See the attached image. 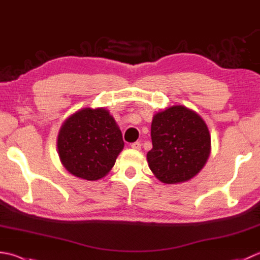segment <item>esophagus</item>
Segmentation results:
<instances>
[{
  "label": "esophagus",
  "mask_w": 260,
  "mask_h": 260,
  "mask_svg": "<svg viewBox=\"0 0 260 260\" xmlns=\"http://www.w3.org/2000/svg\"><path fill=\"white\" fill-rule=\"evenodd\" d=\"M131 147H132V149H133V150L139 151V150H141L142 145H141L140 142H134V143H132V144H131Z\"/></svg>",
  "instance_id": "obj_1"
}]
</instances>
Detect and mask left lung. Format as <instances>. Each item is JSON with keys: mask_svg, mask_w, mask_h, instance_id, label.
<instances>
[{"mask_svg": "<svg viewBox=\"0 0 260 260\" xmlns=\"http://www.w3.org/2000/svg\"><path fill=\"white\" fill-rule=\"evenodd\" d=\"M151 139L153 147L147 152V164L157 179L168 185L194 178L211 153L205 121L181 105L168 107L153 116Z\"/></svg>", "mask_w": 260, "mask_h": 260, "instance_id": "8db88e82", "label": "left lung"}]
</instances>
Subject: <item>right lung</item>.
I'll return each instance as SVG.
<instances>
[{"label": "right lung", "mask_w": 260, "mask_h": 260, "mask_svg": "<svg viewBox=\"0 0 260 260\" xmlns=\"http://www.w3.org/2000/svg\"><path fill=\"white\" fill-rule=\"evenodd\" d=\"M124 141L114 117L106 108H82L60 126L57 137L59 160L71 175L99 180L114 167Z\"/></svg>", "instance_id": "right-lung-1"}]
</instances>
